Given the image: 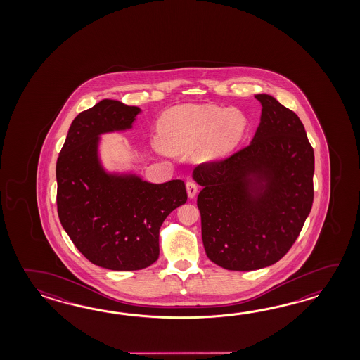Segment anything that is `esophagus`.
I'll use <instances>...</instances> for the list:
<instances>
[{
    "instance_id": "obj_1",
    "label": "esophagus",
    "mask_w": 360,
    "mask_h": 360,
    "mask_svg": "<svg viewBox=\"0 0 360 360\" xmlns=\"http://www.w3.org/2000/svg\"><path fill=\"white\" fill-rule=\"evenodd\" d=\"M186 191H188V197H189V198H194L195 194H197V191H198V185L194 183L193 180L186 181Z\"/></svg>"
}]
</instances>
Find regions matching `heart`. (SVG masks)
<instances>
[{
  "mask_svg": "<svg viewBox=\"0 0 360 360\" xmlns=\"http://www.w3.org/2000/svg\"><path fill=\"white\" fill-rule=\"evenodd\" d=\"M247 120L238 110L214 105H184L162 115L158 139L169 153H186L205 143L199 160L225 157L245 135Z\"/></svg>",
  "mask_w": 360,
  "mask_h": 360,
  "instance_id": "b5f03b06",
  "label": "heart"
}]
</instances>
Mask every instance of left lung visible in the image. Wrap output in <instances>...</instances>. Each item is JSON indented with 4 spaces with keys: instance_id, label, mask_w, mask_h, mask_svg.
I'll use <instances>...</instances> for the list:
<instances>
[{
    "instance_id": "8db88e82",
    "label": "left lung",
    "mask_w": 360,
    "mask_h": 360,
    "mask_svg": "<svg viewBox=\"0 0 360 360\" xmlns=\"http://www.w3.org/2000/svg\"><path fill=\"white\" fill-rule=\"evenodd\" d=\"M262 105L252 141L193 171L202 186L197 205L208 259L248 271L281 260L299 237L314 199V149L305 127L276 98Z\"/></svg>"
}]
</instances>
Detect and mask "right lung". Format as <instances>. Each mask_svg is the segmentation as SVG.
Listing matches in <instances>:
<instances>
[{"label": "right lung", "instance_id": "1", "mask_svg": "<svg viewBox=\"0 0 360 360\" xmlns=\"http://www.w3.org/2000/svg\"><path fill=\"white\" fill-rule=\"evenodd\" d=\"M140 112L110 99L81 112L56 162L61 225L87 260L110 270H140L158 260L162 224L188 199L183 180L152 184L103 167L100 135L130 130Z\"/></svg>", "mask_w": 360, "mask_h": 360}]
</instances>
